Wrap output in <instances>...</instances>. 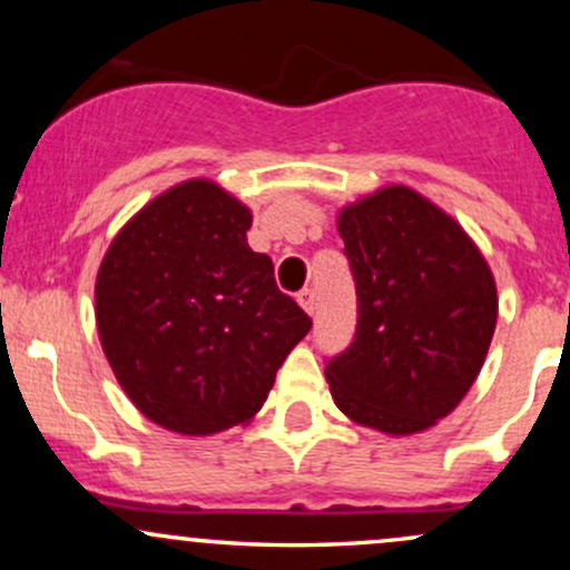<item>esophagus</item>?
I'll return each mask as SVG.
<instances>
[{
  "mask_svg": "<svg viewBox=\"0 0 570 570\" xmlns=\"http://www.w3.org/2000/svg\"><path fill=\"white\" fill-rule=\"evenodd\" d=\"M297 303L303 305V311L307 313V316H313V313H316V292L303 289L297 294Z\"/></svg>",
  "mask_w": 570,
  "mask_h": 570,
  "instance_id": "esophagus-1",
  "label": "esophagus"
}]
</instances>
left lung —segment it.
<instances>
[{
  "label": "left lung",
  "instance_id": "left-lung-1",
  "mask_svg": "<svg viewBox=\"0 0 570 570\" xmlns=\"http://www.w3.org/2000/svg\"><path fill=\"white\" fill-rule=\"evenodd\" d=\"M356 281V335L326 362L351 421L417 434L458 407L480 375L499 316L474 240L415 189L391 185L337 217Z\"/></svg>",
  "mask_w": 570,
  "mask_h": 570
}]
</instances>
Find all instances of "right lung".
<instances>
[{"instance_id": "1", "label": "right lung", "mask_w": 570, "mask_h": 570, "mask_svg": "<svg viewBox=\"0 0 570 570\" xmlns=\"http://www.w3.org/2000/svg\"><path fill=\"white\" fill-rule=\"evenodd\" d=\"M252 212L208 179L149 200L96 278V324L117 383L158 426L208 436L257 415L311 318L252 252Z\"/></svg>"}]
</instances>
